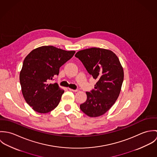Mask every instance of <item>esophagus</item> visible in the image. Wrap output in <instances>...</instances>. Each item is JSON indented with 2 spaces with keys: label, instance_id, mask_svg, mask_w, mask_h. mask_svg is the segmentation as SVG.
Returning <instances> with one entry per match:
<instances>
[{
  "label": "esophagus",
  "instance_id": "1",
  "mask_svg": "<svg viewBox=\"0 0 157 157\" xmlns=\"http://www.w3.org/2000/svg\"><path fill=\"white\" fill-rule=\"evenodd\" d=\"M68 90H71V91H73V92H77V90H72V89H71V88H69Z\"/></svg>",
  "mask_w": 157,
  "mask_h": 157
}]
</instances>
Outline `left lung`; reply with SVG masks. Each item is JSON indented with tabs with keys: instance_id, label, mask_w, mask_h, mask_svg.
I'll return each mask as SVG.
<instances>
[{
	"instance_id": "1",
	"label": "left lung",
	"mask_w": 157,
	"mask_h": 157,
	"mask_svg": "<svg viewBox=\"0 0 157 157\" xmlns=\"http://www.w3.org/2000/svg\"><path fill=\"white\" fill-rule=\"evenodd\" d=\"M75 56L97 80L94 90L86 92L87 100L80 108L90 117L101 116L112 107L119 96L124 78L123 67L115 54L106 49H85L78 51Z\"/></svg>"
}]
</instances>
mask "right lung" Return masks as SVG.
<instances>
[{
    "label": "right lung",
    "instance_id": "1",
    "mask_svg": "<svg viewBox=\"0 0 157 157\" xmlns=\"http://www.w3.org/2000/svg\"><path fill=\"white\" fill-rule=\"evenodd\" d=\"M75 52L53 46H43L33 49L25 57L20 72V83L26 102L36 112L48 113L58 106L64 90L57 83L51 82Z\"/></svg>",
    "mask_w": 157,
    "mask_h": 157
}]
</instances>
